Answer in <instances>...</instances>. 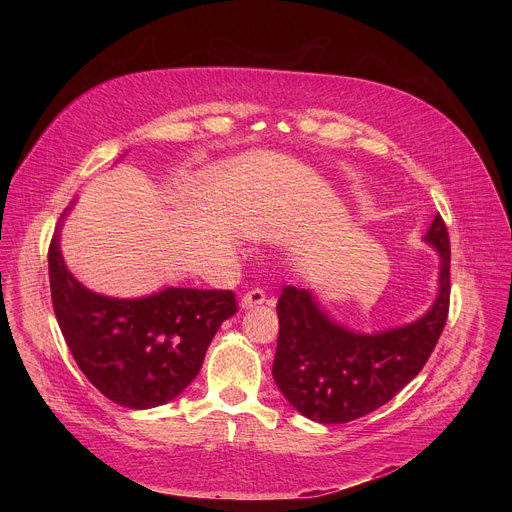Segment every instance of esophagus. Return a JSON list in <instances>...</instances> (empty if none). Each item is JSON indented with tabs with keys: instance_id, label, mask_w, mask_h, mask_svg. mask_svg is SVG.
I'll return each mask as SVG.
<instances>
[{
	"instance_id": "34e87169",
	"label": "esophagus",
	"mask_w": 512,
	"mask_h": 512,
	"mask_svg": "<svg viewBox=\"0 0 512 512\" xmlns=\"http://www.w3.org/2000/svg\"><path fill=\"white\" fill-rule=\"evenodd\" d=\"M265 300H267V296L263 289H259V287L249 289L247 294L241 298V308H255V306H261Z\"/></svg>"
}]
</instances>
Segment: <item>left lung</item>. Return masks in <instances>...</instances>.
<instances>
[{
    "label": "left lung",
    "mask_w": 512,
    "mask_h": 512,
    "mask_svg": "<svg viewBox=\"0 0 512 512\" xmlns=\"http://www.w3.org/2000/svg\"><path fill=\"white\" fill-rule=\"evenodd\" d=\"M425 241L442 257L440 291L425 316L401 328L356 334L334 324L312 291L294 285L281 289L273 379L302 415L320 423H348L391 401L419 375L450 312V237L440 214Z\"/></svg>",
    "instance_id": "8db88e82"
}]
</instances>
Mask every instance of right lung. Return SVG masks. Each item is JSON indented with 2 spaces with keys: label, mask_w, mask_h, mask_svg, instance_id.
Instances as JSON below:
<instances>
[{
  "label": "right lung",
  "mask_w": 512,
  "mask_h": 512,
  "mask_svg": "<svg viewBox=\"0 0 512 512\" xmlns=\"http://www.w3.org/2000/svg\"><path fill=\"white\" fill-rule=\"evenodd\" d=\"M58 237L60 221L48 247L50 294L79 369L129 409L176 399L196 379L216 330L237 312L233 291L166 287L139 300L107 298L72 277Z\"/></svg>",
  "instance_id": "add662e5"
}]
</instances>
